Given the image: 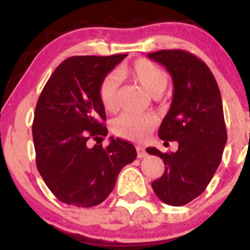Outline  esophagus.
I'll return each mask as SVG.
<instances>
[{
	"mask_svg": "<svg viewBox=\"0 0 250 250\" xmlns=\"http://www.w3.org/2000/svg\"><path fill=\"white\" fill-rule=\"evenodd\" d=\"M136 151H137V157H139V159H142V157H146L147 156V153H146V150H145V148L143 147H136Z\"/></svg>",
	"mask_w": 250,
	"mask_h": 250,
	"instance_id": "obj_1",
	"label": "esophagus"
}]
</instances>
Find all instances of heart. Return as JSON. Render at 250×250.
<instances>
[{"label": "heart", "mask_w": 250, "mask_h": 250, "mask_svg": "<svg viewBox=\"0 0 250 250\" xmlns=\"http://www.w3.org/2000/svg\"><path fill=\"white\" fill-rule=\"evenodd\" d=\"M117 76L133 80L151 96L161 95L168 84V74L162 68L146 59H140L128 67H121ZM100 97L107 111H115L119 107V79L109 75L103 79L100 85ZM156 120L153 115L123 114L114 121L113 131L117 136L130 141H142L153 130Z\"/></svg>", "instance_id": "heart-1"}]
</instances>
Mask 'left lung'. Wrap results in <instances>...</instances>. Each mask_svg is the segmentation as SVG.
I'll list each match as a JSON object with an SVG mask.
<instances>
[{
	"mask_svg": "<svg viewBox=\"0 0 250 250\" xmlns=\"http://www.w3.org/2000/svg\"><path fill=\"white\" fill-rule=\"evenodd\" d=\"M148 59L166 67L173 79V101L159 136L179 143L175 153L147 148L166 166L151 187L162 202L179 207L202 194L219 168L227 143L222 100L208 65L193 54L160 50L149 53Z\"/></svg>",
	"mask_w": 250,
	"mask_h": 250,
	"instance_id": "left-lung-1",
	"label": "left lung"
}]
</instances>
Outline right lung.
Masks as SVG:
<instances>
[{"label": "right lung", "instance_id": "add662e5", "mask_svg": "<svg viewBox=\"0 0 250 250\" xmlns=\"http://www.w3.org/2000/svg\"><path fill=\"white\" fill-rule=\"evenodd\" d=\"M127 56H73L45 83L33 123L36 166L60 201L75 207L100 205L113 191L121 169L136 159L131 143L110 137L105 148L89 146L107 136L100 85Z\"/></svg>", "mask_w": 250, "mask_h": 250}]
</instances>
